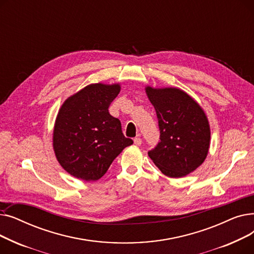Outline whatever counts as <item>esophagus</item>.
Here are the masks:
<instances>
[{
  "mask_svg": "<svg viewBox=\"0 0 254 254\" xmlns=\"http://www.w3.org/2000/svg\"><path fill=\"white\" fill-rule=\"evenodd\" d=\"M134 143H135L137 146H140V145L142 144V139H141L140 137H136V138L134 139Z\"/></svg>",
  "mask_w": 254,
  "mask_h": 254,
  "instance_id": "1",
  "label": "esophagus"
}]
</instances>
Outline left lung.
I'll return each mask as SVG.
<instances>
[{
    "label": "left lung",
    "instance_id": "obj_1",
    "mask_svg": "<svg viewBox=\"0 0 254 254\" xmlns=\"http://www.w3.org/2000/svg\"><path fill=\"white\" fill-rule=\"evenodd\" d=\"M145 90L155 109L161 134V141L148 155L164 175L184 177L207 157L211 135L208 118L202 107L179 88L147 86Z\"/></svg>",
    "mask_w": 254,
    "mask_h": 254
}]
</instances>
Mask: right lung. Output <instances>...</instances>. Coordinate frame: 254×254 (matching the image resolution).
<instances>
[{"label": "right lung", "instance_id": "add662e5", "mask_svg": "<svg viewBox=\"0 0 254 254\" xmlns=\"http://www.w3.org/2000/svg\"><path fill=\"white\" fill-rule=\"evenodd\" d=\"M120 85L89 84L66 99L53 129V149L60 165L75 178L99 180L132 140L126 138L109 106Z\"/></svg>", "mask_w": 254, "mask_h": 254}]
</instances>
